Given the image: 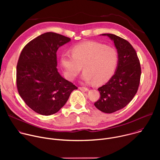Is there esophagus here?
<instances>
[{
  "label": "esophagus",
  "mask_w": 160,
  "mask_h": 160,
  "mask_svg": "<svg viewBox=\"0 0 160 160\" xmlns=\"http://www.w3.org/2000/svg\"><path fill=\"white\" fill-rule=\"evenodd\" d=\"M79 89L80 90H82V92H87V91H88V88H86V87H79Z\"/></svg>",
  "instance_id": "1"
}]
</instances>
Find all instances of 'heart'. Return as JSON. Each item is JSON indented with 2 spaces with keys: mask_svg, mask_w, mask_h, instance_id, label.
Wrapping results in <instances>:
<instances>
[{
  "mask_svg": "<svg viewBox=\"0 0 160 160\" xmlns=\"http://www.w3.org/2000/svg\"><path fill=\"white\" fill-rule=\"evenodd\" d=\"M72 55L63 53L60 62L65 77L73 80L82 69V78L96 85L106 82L115 73L118 62L117 50L94 41L77 44L71 49Z\"/></svg>",
  "mask_w": 160,
  "mask_h": 160,
  "instance_id": "heart-1",
  "label": "heart"
}]
</instances>
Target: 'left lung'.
I'll use <instances>...</instances> for the list:
<instances>
[{"instance_id":"left-lung-1","label":"left lung","mask_w":160,"mask_h":160,"mask_svg":"<svg viewBox=\"0 0 160 160\" xmlns=\"http://www.w3.org/2000/svg\"><path fill=\"white\" fill-rule=\"evenodd\" d=\"M115 44L118 62L115 74L99 87L101 96L94 106L102 112L112 113L126 106L138 92L141 68L138 55L126 40L111 33H103Z\"/></svg>"}]
</instances>
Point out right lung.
<instances>
[{
  "instance_id": "add662e5",
  "label": "right lung",
  "mask_w": 160,
  "mask_h": 160,
  "mask_svg": "<svg viewBox=\"0 0 160 160\" xmlns=\"http://www.w3.org/2000/svg\"><path fill=\"white\" fill-rule=\"evenodd\" d=\"M71 38L47 32L28 43L19 56L16 84L19 96L36 112L49 116L66 104L77 87L57 69L58 49Z\"/></svg>"
}]
</instances>
